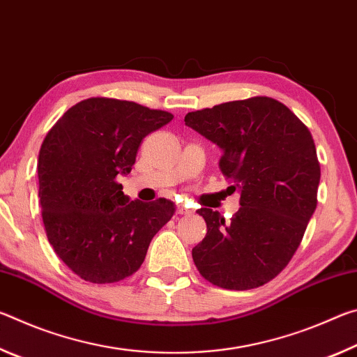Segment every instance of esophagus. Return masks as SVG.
<instances>
[{"label":"esophagus","mask_w":357,"mask_h":357,"mask_svg":"<svg viewBox=\"0 0 357 357\" xmlns=\"http://www.w3.org/2000/svg\"><path fill=\"white\" fill-rule=\"evenodd\" d=\"M176 213H178V214H181V215H190V214L193 213V211H192V209H189L187 206H184V204H178Z\"/></svg>","instance_id":"obj_1"}]
</instances>
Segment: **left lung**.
I'll return each mask as SVG.
<instances>
[{
	"label": "left lung",
	"instance_id": "8db88e82",
	"mask_svg": "<svg viewBox=\"0 0 357 357\" xmlns=\"http://www.w3.org/2000/svg\"><path fill=\"white\" fill-rule=\"evenodd\" d=\"M184 123L222 149L220 172L241 193L229 223L217 211H197L208 233L192 249L193 263L220 288L261 287L293 258L317 209L321 172L312 134L271 98L190 112Z\"/></svg>",
	"mask_w": 357,
	"mask_h": 357
}]
</instances>
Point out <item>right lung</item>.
I'll return each instance as SVG.
<instances>
[{
    "mask_svg": "<svg viewBox=\"0 0 357 357\" xmlns=\"http://www.w3.org/2000/svg\"><path fill=\"white\" fill-rule=\"evenodd\" d=\"M173 119L135 102L91 98L70 107L48 132L38 159L48 243L83 280L113 283L137 273L174 204L130 202L129 174L144 137Z\"/></svg>",
    "mask_w": 357,
    "mask_h": 357,
    "instance_id": "1",
    "label": "right lung"
}]
</instances>
